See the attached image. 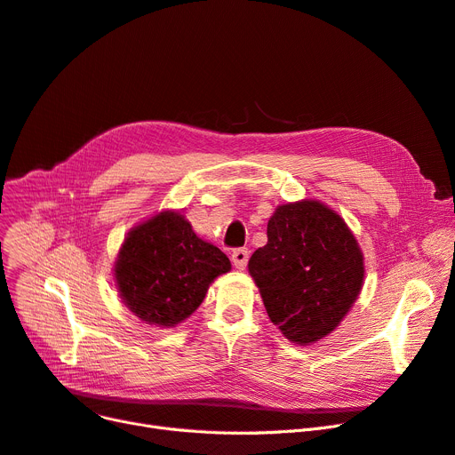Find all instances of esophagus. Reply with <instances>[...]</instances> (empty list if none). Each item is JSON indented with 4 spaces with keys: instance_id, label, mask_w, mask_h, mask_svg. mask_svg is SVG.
<instances>
[{
    "instance_id": "obj_1",
    "label": "esophagus",
    "mask_w": 455,
    "mask_h": 455,
    "mask_svg": "<svg viewBox=\"0 0 455 455\" xmlns=\"http://www.w3.org/2000/svg\"><path fill=\"white\" fill-rule=\"evenodd\" d=\"M247 262H249V249L242 247V249L232 251V264L235 266V269H245Z\"/></svg>"
}]
</instances>
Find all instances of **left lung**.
<instances>
[{"label": "left lung", "mask_w": 455, "mask_h": 455, "mask_svg": "<svg viewBox=\"0 0 455 455\" xmlns=\"http://www.w3.org/2000/svg\"><path fill=\"white\" fill-rule=\"evenodd\" d=\"M247 267L269 320L298 346L337 329L364 283V256L353 232L332 208L310 199L276 206L267 243Z\"/></svg>", "instance_id": "left-lung-1"}]
</instances>
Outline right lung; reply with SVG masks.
Instances as JSON below:
<instances>
[{
  "mask_svg": "<svg viewBox=\"0 0 455 455\" xmlns=\"http://www.w3.org/2000/svg\"><path fill=\"white\" fill-rule=\"evenodd\" d=\"M227 254L201 240L176 210L135 225L118 249L113 276L126 308L156 327H176L199 308L210 284L230 271Z\"/></svg>",
  "mask_w": 455,
  "mask_h": 455,
  "instance_id": "add662e5",
  "label": "right lung"
}]
</instances>
